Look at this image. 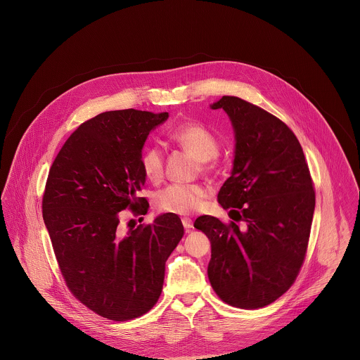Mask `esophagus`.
<instances>
[{
	"label": "esophagus",
	"instance_id": "34e87169",
	"mask_svg": "<svg viewBox=\"0 0 360 360\" xmlns=\"http://www.w3.org/2000/svg\"><path fill=\"white\" fill-rule=\"evenodd\" d=\"M181 221H183V226H184V229H186V230L193 229V220H191L190 217H183V219H181Z\"/></svg>",
	"mask_w": 360,
	"mask_h": 360
}]
</instances>
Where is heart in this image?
<instances>
[{
	"mask_svg": "<svg viewBox=\"0 0 360 360\" xmlns=\"http://www.w3.org/2000/svg\"><path fill=\"white\" fill-rule=\"evenodd\" d=\"M169 137L190 151L202 166H209V160L219 153V141L214 134L201 123H181L173 127ZM140 165L150 180H159L163 176L165 155L160 147L148 146L140 155ZM207 197L205 187L200 184H170L156 195V207L166 213L190 214L198 210Z\"/></svg>",
	"mask_w": 360,
	"mask_h": 360,
	"instance_id": "1",
	"label": "heart"
}]
</instances>
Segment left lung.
<instances>
[{
    "label": "left lung",
    "instance_id": "obj_1",
    "mask_svg": "<svg viewBox=\"0 0 360 360\" xmlns=\"http://www.w3.org/2000/svg\"><path fill=\"white\" fill-rule=\"evenodd\" d=\"M223 108L236 131L231 176L217 201L236 221L200 216L194 227L210 240L207 277L217 297L236 308H263L280 298L304 264L314 187L302 147L274 115L238 97L224 96Z\"/></svg>",
    "mask_w": 360,
    "mask_h": 360
}]
</instances>
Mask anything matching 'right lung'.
<instances>
[{
	"mask_svg": "<svg viewBox=\"0 0 360 360\" xmlns=\"http://www.w3.org/2000/svg\"><path fill=\"white\" fill-rule=\"evenodd\" d=\"M167 117L136 109L100 113L72 133L49 173L43 217L62 277L75 298L109 320L154 308L165 263L184 234L173 213L126 233L119 227L120 210L146 214L150 207L137 197L146 184L140 155Z\"/></svg>",
	"mask_w": 360,
	"mask_h": 360,
	"instance_id": "right-lung-1",
	"label": "right lung"
}]
</instances>
